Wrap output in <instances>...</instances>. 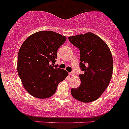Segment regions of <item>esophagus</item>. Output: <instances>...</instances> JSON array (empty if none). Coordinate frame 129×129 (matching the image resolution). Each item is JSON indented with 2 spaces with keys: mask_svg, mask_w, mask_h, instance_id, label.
Segmentation results:
<instances>
[{
  "mask_svg": "<svg viewBox=\"0 0 129 129\" xmlns=\"http://www.w3.org/2000/svg\"><path fill=\"white\" fill-rule=\"evenodd\" d=\"M69 74L70 75H75V73H74V72H72L69 73Z\"/></svg>",
  "mask_w": 129,
  "mask_h": 129,
  "instance_id": "obj_1",
  "label": "esophagus"
}]
</instances>
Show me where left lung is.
Here are the masks:
<instances>
[{"instance_id":"obj_1","label":"left lung","mask_w":129,"mask_h":129,"mask_svg":"<svg viewBox=\"0 0 129 129\" xmlns=\"http://www.w3.org/2000/svg\"><path fill=\"white\" fill-rule=\"evenodd\" d=\"M80 50V85L71 89L74 99L90 102L99 98L108 87L113 72V58L106 43L91 32L69 37Z\"/></svg>"}]
</instances>
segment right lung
<instances>
[{"label":"right lung","instance_id":"add662e5","mask_svg":"<svg viewBox=\"0 0 129 129\" xmlns=\"http://www.w3.org/2000/svg\"><path fill=\"white\" fill-rule=\"evenodd\" d=\"M65 36L53 31H40L30 36L18 54L17 72L26 90L33 97L46 99L55 93L58 84L68 75L55 65L57 50Z\"/></svg>","mask_w":129,"mask_h":129}]
</instances>
